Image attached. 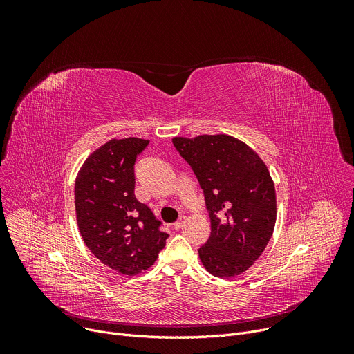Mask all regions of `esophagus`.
Masks as SVG:
<instances>
[{
	"mask_svg": "<svg viewBox=\"0 0 354 354\" xmlns=\"http://www.w3.org/2000/svg\"><path fill=\"white\" fill-rule=\"evenodd\" d=\"M183 224H185V217H180V218L174 224V228H175V230H179V228L183 227Z\"/></svg>",
	"mask_w": 354,
	"mask_h": 354,
	"instance_id": "34e87169",
	"label": "esophagus"
}]
</instances>
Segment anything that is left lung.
<instances>
[{
	"label": "left lung",
	"mask_w": 354,
	"mask_h": 354,
	"mask_svg": "<svg viewBox=\"0 0 354 354\" xmlns=\"http://www.w3.org/2000/svg\"><path fill=\"white\" fill-rule=\"evenodd\" d=\"M172 142L203 189L212 221L210 238L198 249L201 263L221 279L243 273L262 255L276 224V190L266 164L227 134Z\"/></svg>",
	"instance_id": "left-lung-1"
}]
</instances>
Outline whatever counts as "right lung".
I'll use <instances>...</instances> for the list:
<instances>
[{
    "label": "right lung",
    "mask_w": 354,
    "mask_h": 354,
    "mask_svg": "<svg viewBox=\"0 0 354 354\" xmlns=\"http://www.w3.org/2000/svg\"><path fill=\"white\" fill-rule=\"evenodd\" d=\"M148 140H111L86 158L75 179V214L92 254L111 269L134 276L154 265L169 236L134 196V164Z\"/></svg>",
    "instance_id": "1"
}]
</instances>
